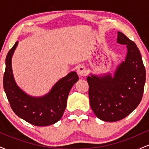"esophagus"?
I'll return each mask as SVG.
<instances>
[{"mask_svg":"<svg viewBox=\"0 0 149 149\" xmlns=\"http://www.w3.org/2000/svg\"><path fill=\"white\" fill-rule=\"evenodd\" d=\"M77 73H78V76L80 77L81 76H85L86 75V70L83 66H79L77 70Z\"/></svg>","mask_w":149,"mask_h":149,"instance_id":"obj_1","label":"esophagus"}]
</instances>
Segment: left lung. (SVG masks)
I'll use <instances>...</instances> for the list:
<instances>
[{
    "mask_svg": "<svg viewBox=\"0 0 149 149\" xmlns=\"http://www.w3.org/2000/svg\"><path fill=\"white\" fill-rule=\"evenodd\" d=\"M117 42L126 45L127 53L113 76L91 74L87 78L90 107L97 118L107 122L122 120L138 107L146 81V70L136 44L119 31Z\"/></svg>",
    "mask_w": 149,
    "mask_h": 149,
    "instance_id": "left-lung-1",
    "label": "left lung"
}]
</instances>
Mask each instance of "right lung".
I'll list each match as a JSON object with an SVG mask.
<instances>
[{
	"instance_id": "obj_1",
	"label": "right lung",
	"mask_w": 149,
	"mask_h": 149,
	"mask_svg": "<svg viewBox=\"0 0 149 149\" xmlns=\"http://www.w3.org/2000/svg\"><path fill=\"white\" fill-rule=\"evenodd\" d=\"M18 41L6 56L3 88L10 107L19 117L36 126H47L59 121L66 107L70 90L78 80L75 71L69 73L55 83L49 93L43 97L29 96L17 86L12 70V57Z\"/></svg>"
}]
</instances>
